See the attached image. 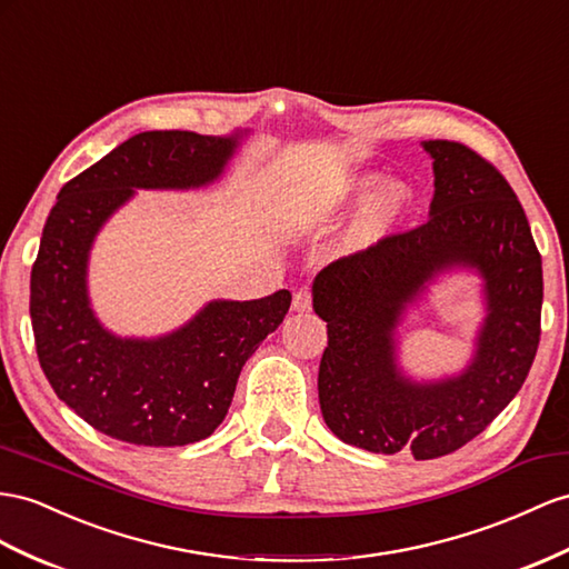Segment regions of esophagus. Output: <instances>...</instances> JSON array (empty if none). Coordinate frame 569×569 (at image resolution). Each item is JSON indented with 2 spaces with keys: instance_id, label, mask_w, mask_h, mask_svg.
Segmentation results:
<instances>
[{
  "instance_id": "1",
  "label": "esophagus",
  "mask_w": 569,
  "mask_h": 569,
  "mask_svg": "<svg viewBox=\"0 0 569 569\" xmlns=\"http://www.w3.org/2000/svg\"><path fill=\"white\" fill-rule=\"evenodd\" d=\"M312 308V293L308 288H300L293 296V310L296 312H308Z\"/></svg>"
}]
</instances>
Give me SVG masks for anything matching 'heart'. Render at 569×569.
<instances>
[{
	"label": "heart",
	"mask_w": 569,
	"mask_h": 569,
	"mask_svg": "<svg viewBox=\"0 0 569 569\" xmlns=\"http://www.w3.org/2000/svg\"><path fill=\"white\" fill-rule=\"evenodd\" d=\"M411 199L413 192L409 184L399 180L387 182L358 213L351 230L353 244H372L380 240L385 232L399 221L403 211L411 207Z\"/></svg>",
	"instance_id": "b5f03b06"
}]
</instances>
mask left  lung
<instances>
[{
	"instance_id": "obj_1",
	"label": "left lung",
	"mask_w": 569,
	"mask_h": 569,
	"mask_svg": "<svg viewBox=\"0 0 569 569\" xmlns=\"http://www.w3.org/2000/svg\"><path fill=\"white\" fill-rule=\"evenodd\" d=\"M432 156L430 218L317 273L312 308L327 322L319 406L329 430L375 455L445 457L483 432L515 399L541 339L543 269L502 172L459 141H423ZM473 266L489 317L461 376L411 383L396 368L393 329L433 276Z\"/></svg>"
}]
</instances>
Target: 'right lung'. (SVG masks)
Listing matches in <instances>:
<instances>
[{"instance_id": "1", "label": "right lung", "mask_w": 569, "mask_h": 569, "mask_svg": "<svg viewBox=\"0 0 569 569\" xmlns=\"http://www.w3.org/2000/svg\"><path fill=\"white\" fill-rule=\"evenodd\" d=\"M238 137L141 132L69 180L42 228L31 271L40 368L71 411L114 440L182 447L209 437L230 409L240 370L279 329L288 290L213 300L178 331L120 339L98 322L86 290L91 244L134 189H192L223 172Z\"/></svg>"}]
</instances>
